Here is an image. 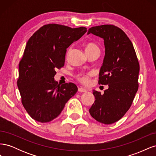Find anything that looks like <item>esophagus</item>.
I'll use <instances>...</instances> for the list:
<instances>
[{
    "label": "esophagus",
    "mask_w": 156,
    "mask_h": 156,
    "mask_svg": "<svg viewBox=\"0 0 156 156\" xmlns=\"http://www.w3.org/2000/svg\"><path fill=\"white\" fill-rule=\"evenodd\" d=\"M78 91H79V92H87V90L85 89V88H83V87H80V88H79V89H78Z\"/></svg>",
    "instance_id": "34e87169"
}]
</instances>
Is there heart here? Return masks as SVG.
I'll use <instances>...</instances> for the list:
<instances>
[{
  "mask_svg": "<svg viewBox=\"0 0 156 156\" xmlns=\"http://www.w3.org/2000/svg\"><path fill=\"white\" fill-rule=\"evenodd\" d=\"M71 51H72V48H69L67 51V53H66L67 58L68 57ZM85 51H86L87 53H92V52H94V51L100 52V48L98 47V45L97 44H96L95 43H93V42H89V43H87L85 45ZM92 75H93L92 73H81L77 74L76 75V77L81 83L85 84V85H87V84L90 82V79L91 78Z\"/></svg>",
  "mask_w": 156,
  "mask_h": 156,
  "instance_id": "heart-1",
  "label": "heart"
}]
</instances>
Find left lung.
I'll return each mask as SVG.
<instances>
[{
    "instance_id": "1",
    "label": "left lung",
    "mask_w": 156,
    "mask_h": 156,
    "mask_svg": "<svg viewBox=\"0 0 156 156\" xmlns=\"http://www.w3.org/2000/svg\"><path fill=\"white\" fill-rule=\"evenodd\" d=\"M104 40L105 55L99 74V84H108L104 94L93 90L95 101L90 108L98 122L111 124L129 110L138 90L139 64L133 44L126 33L112 25L93 27L87 34Z\"/></svg>"
}]
</instances>
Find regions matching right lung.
<instances>
[{
    "label": "right lung",
    "instance_id": "1",
    "mask_svg": "<svg viewBox=\"0 0 156 156\" xmlns=\"http://www.w3.org/2000/svg\"><path fill=\"white\" fill-rule=\"evenodd\" d=\"M87 29L48 24L27 41L19 64L17 86L22 104L33 119L45 123L56 119L77 91L74 83L60 85L54 79L56 69L64 66L67 48Z\"/></svg>",
    "mask_w": 156,
    "mask_h": 156
}]
</instances>
